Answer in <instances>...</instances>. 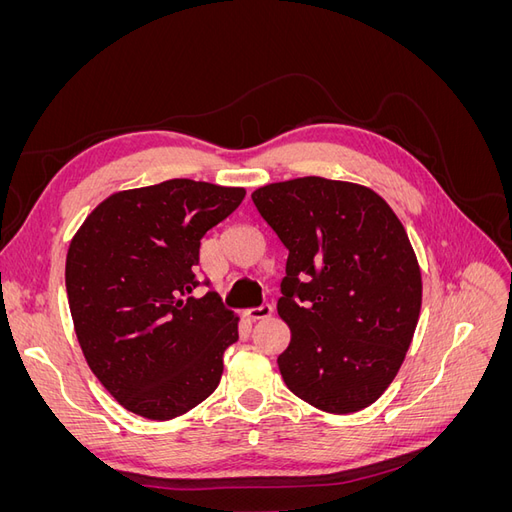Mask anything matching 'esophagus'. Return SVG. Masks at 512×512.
I'll list each match as a JSON object with an SVG mask.
<instances>
[{
  "label": "esophagus",
  "mask_w": 512,
  "mask_h": 512,
  "mask_svg": "<svg viewBox=\"0 0 512 512\" xmlns=\"http://www.w3.org/2000/svg\"><path fill=\"white\" fill-rule=\"evenodd\" d=\"M271 314H273V307H271V305L250 307V309H245V312H243V316H245L247 320H252V322H256V320H265V318H269Z\"/></svg>",
  "instance_id": "obj_1"
}]
</instances>
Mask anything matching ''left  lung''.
Here are the masks:
<instances>
[{
  "mask_svg": "<svg viewBox=\"0 0 512 512\" xmlns=\"http://www.w3.org/2000/svg\"><path fill=\"white\" fill-rule=\"evenodd\" d=\"M254 205L288 250L277 356L288 389L322 412H359L389 389L421 314V267L404 224L374 190L299 177Z\"/></svg>",
  "mask_w": 512,
  "mask_h": 512,
  "instance_id": "left-lung-1",
  "label": "left lung"
}]
</instances>
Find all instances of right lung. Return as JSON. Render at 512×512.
I'll use <instances>...</instances> for the list:
<instances>
[{"mask_svg":"<svg viewBox=\"0 0 512 512\" xmlns=\"http://www.w3.org/2000/svg\"><path fill=\"white\" fill-rule=\"evenodd\" d=\"M243 196V188L168 179L111 194L72 237L66 290L76 339L126 410L170 421L218 389L239 318L215 292H192L200 239Z\"/></svg>","mask_w":512,"mask_h":512,"instance_id":"right-lung-1","label":"right lung"}]
</instances>
